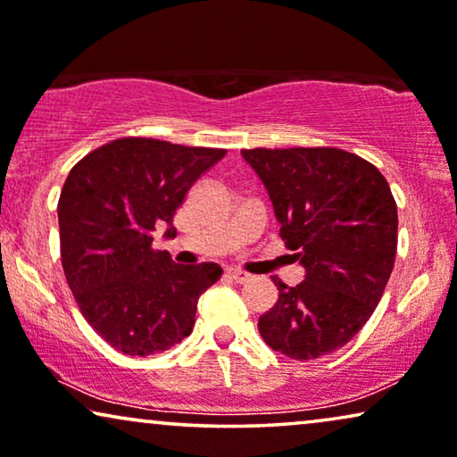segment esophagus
Returning <instances> with one entry per match:
<instances>
[{
	"instance_id": "esophagus-1",
	"label": "esophagus",
	"mask_w": 457,
	"mask_h": 457,
	"mask_svg": "<svg viewBox=\"0 0 457 457\" xmlns=\"http://www.w3.org/2000/svg\"><path fill=\"white\" fill-rule=\"evenodd\" d=\"M228 277L235 280V283H249V280H252V274H247V272H243V270H239V268H228Z\"/></svg>"
}]
</instances>
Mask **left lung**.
I'll list each match as a JSON object with an SVG mask.
<instances>
[{"mask_svg": "<svg viewBox=\"0 0 457 457\" xmlns=\"http://www.w3.org/2000/svg\"><path fill=\"white\" fill-rule=\"evenodd\" d=\"M270 197L280 237L303 266L295 287L272 278L278 302L262 339L293 360L333 353L383 297L397 252V205L377 166L335 147L243 149Z\"/></svg>", "mask_w": 457, "mask_h": 457, "instance_id": "8db88e82", "label": "left lung"}]
</instances>
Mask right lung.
Returning <instances> with one entry per match:
<instances>
[{
    "label": "right lung",
    "instance_id": "add662e5",
    "mask_svg": "<svg viewBox=\"0 0 457 457\" xmlns=\"http://www.w3.org/2000/svg\"><path fill=\"white\" fill-rule=\"evenodd\" d=\"M227 149L124 137L87 154L58 202L62 266L80 314L127 355H152L191 335L197 299L220 278L212 262L183 266L152 249L193 183Z\"/></svg>",
    "mask_w": 457,
    "mask_h": 457
}]
</instances>
